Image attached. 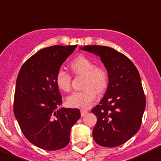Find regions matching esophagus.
Segmentation results:
<instances>
[{
    "mask_svg": "<svg viewBox=\"0 0 161 161\" xmlns=\"http://www.w3.org/2000/svg\"><path fill=\"white\" fill-rule=\"evenodd\" d=\"M80 112H81V116H82V117L85 116L86 114H87V113H88V112H87V110H85V109H81Z\"/></svg>",
    "mask_w": 161,
    "mask_h": 161,
    "instance_id": "34e87169",
    "label": "esophagus"
}]
</instances>
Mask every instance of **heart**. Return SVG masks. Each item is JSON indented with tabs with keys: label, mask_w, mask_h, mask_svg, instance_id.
<instances>
[{
	"label": "heart",
	"mask_w": 161,
	"mask_h": 161,
	"mask_svg": "<svg viewBox=\"0 0 161 161\" xmlns=\"http://www.w3.org/2000/svg\"><path fill=\"white\" fill-rule=\"evenodd\" d=\"M71 69L75 75L83 76V90L69 95L66 103L72 108H86L93 103L97 93L101 94L108 84V73L103 65H96L95 61L88 57L80 55L73 60ZM71 75L62 69L56 74V84L62 92H69L71 88Z\"/></svg>",
	"instance_id": "heart-1"
}]
</instances>
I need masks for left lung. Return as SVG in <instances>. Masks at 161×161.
Masks as SVG:
<instances>
[{
    "mask_svg": "<svg viewBox=\"0 0 161 161\" xmlns=\"http://www.w3.org/2000/svg\"><path fill=\"white\" fill-rule=\"evenodd\" d=\"M99 56L108 73V85L100 104L92 109L97 117L92 135L100 146L114 147L139 131L146 106L139 73L132 61L106 46L81 47Z\"/></svg>",
    "mask_w": 161,
    "mask_h": 161,
    "instance_id": "obj_1",
    "label": "left lung"
}]
</instances>
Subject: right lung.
<instances>
[{"mask_svg": "<svg viewBox=\"0 0 161 161\" xmlns=\"http://www.w3.org/2000/svg\"><path fill=\"white\" fill-rule=\"evenodd\" d=\"M77 45H55L37 52L25 62L16 81L14 113L26 139L38 147L59 150L69 142L80 110L62 104L56 74Z\"/></svg>", "mask_w": 161, "mask_h": 161, "instance_id": "1", "label": "right lung"}]
</instances>
